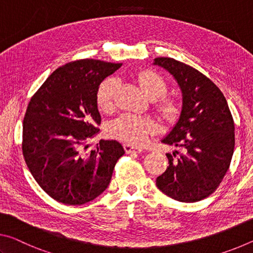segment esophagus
<instances>
[{
  "mask_svg": "<svg viewBox=\"0 0 253 253\" xmlns=\"http://www.w3.org/2000/svg\"><path fill=\"white\" fill-rule=\"evenodd\" d=\"M123 148H124V150H126V152H127V154H130V152H141L142 151V148H136L129 143H124Z\"/></svg>",
  "mask_w": 253,
  "mask_h": 253,
  "instance_id": "esophagus-1",
  "label": "esophagus"
}]
</instances>
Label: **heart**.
Instances as JSON below:
<instances>
[{"label": "heart", "instance_id": "heart-1", "mask_svg": "<svg viewBox=\"0 0 253 253\" xmlns=\"http://www.w3.org/2000/svg\"><path fill=\"white\" fill-rule=\"evenodd\" d=\"M139 84L144 94L149 98H158L164 95L167 89V84L163 77L152 70H143L138 76ZM117 88V82L113 78H109L99 85L96 101L97 105L103 111H109L113 105V96ZM161 114L167 119H175L179 112V105L171 98H164L159 103ZM157 124L149 118L139 117L135 114L124 113L120 115L107 126V132L118 140H121L133 146H141L146 143L149 135L154 133Z\"/></svg>", "mask_w": 253, "mask_h": 253}]
</instances>
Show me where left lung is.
Listing matches in <instances>:
<instances>
[{
  "instance_id": "left-lung-1",
  "label": "left lung",
  "mask_w": 253,
  "mask_h": 253,
  "mask_svg": "<svg viewBox=\"0 0 253 253\" xmlns=\"http://www.w3.org/2000/svg\"><path fill=\"white\" fill-rule=\"evenodd\" d=\"M181 90V111L161 140L183 152L167 154L169 166L156 185L173 200L194 203L210 196L229 169L234 150V122L224 95L210 78L173 58H155ZM179 154V156H176Z\"/></svg>"
}]
</instances>
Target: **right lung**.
I'll list each match as a JSON object with an SVG mask.
<instances>
[{
  "instance_id": "add662e5",
  "label": "right lung",
  "mask_w": 253,
  "mask_h": 253,
  "mask_svg": "<svg viewBox=\"0 0 253 253\" xmlns=\"http://www.w3.org/2000/svg\"><path fill=\"white\" fill-rule=\"evenodd\" d=\"M122 64L95 59L72 61L55 70L29 102L23 120L22 151L29 170L49 196L66 205L93 201L109 186L124 155L121 143L101 140L99 84Z\"/></svg>"
}]
</instances>
